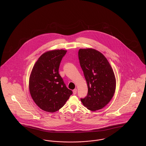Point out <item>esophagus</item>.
<instances>
[{
	"instance_id": "34e87169",
	"label": "esophagus",
	"mask_w": 146,
	"mask_h": 146,
	"mask_svg": "<svg viewBox=\"0 0 146 146\" xmlns=\"http://www.w3.org/2000/svg\"><path fill=\"white\" fill-rule=\"evenodd\" d=\"M76 91H77L76 89H74V90H73V95H76Z\"/></svg>"
}]
</instances>
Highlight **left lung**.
I'll return each instance as SVG.
<instances>
[{"mask_svg":"<svg viewBox=\"0 0 146 146\" xmlns=\"http://www.w3.org/2000/svg\"><path fill=\"white\" fill-rule=\"evenodd\" d=\"M78 57L88 88L81 101L91 111L103 108L111 100L115 88V77L111 66L101 52L91 48L80 49Z\"/></svg>","mask_w":146,"mask_h":146,"instance_id":"1","label":"left lung"}]
</instances>
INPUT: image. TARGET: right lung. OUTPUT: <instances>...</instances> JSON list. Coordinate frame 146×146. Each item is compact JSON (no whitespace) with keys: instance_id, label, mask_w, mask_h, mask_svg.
I'll list each match as a JSON object with an SVG mask.
<instances>
[{"instance_id":"1","label":"right lung","mask_w":146,"mask_h":146,"mask_svg":"<svg viewBox=\"0 0 146 146\" xmlns=\"http://www.w3.org/2000/svg\"><path fill=\"white\" fill-rule=\"evenodd\" d=\"M66 52L61 49L44 53L32 70L29 80L30 94L35 104L44 111H58L72 94L58 73L60 63Z\"/></svg>"}]
</instances>
